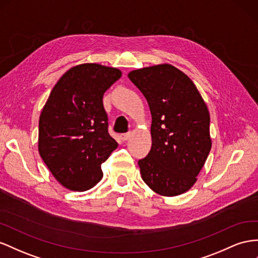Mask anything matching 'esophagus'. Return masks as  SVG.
Listing matches in <instances>:
<instances>
[{
  "mask_svg": "<svg viewBox=\"0 0 258 258\" xmlns=\"http://www.w3.org/2000/svg\"><path fill=\"white\" fill-rule=\"evenodd\" d=\"M130 136H131L130 132H126V134L120 135V139H121L122 141H126V140H128V139L130 138Z\"/></svg>",
  "mask_w": 258,
  "mask_h": 258,
  "instance_id": "1",
  "label": "esophagus"
}]
</instances>
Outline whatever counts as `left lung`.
Returning a JSON list of instances; mask_svg holds the SVG:
<instances>
[{
    "mask_svg": "<svg viewBox=\"0 0 258 258\" xmlns=\"http://www.w3.org/2000/svg\"><path fill=\"white\" fill-rule=\"evenodd\" d=\"M149 103L152 148L138 162L141 177L164 197L186 192L197 182L212 148L210 113L193 81L169 64L128 74Z\"/></svg>",
    "mask_w": 258,
    "mask_h": 258,
    "instance_id": "left-lung-1",
    "label": "left lung"
}]
</instances>
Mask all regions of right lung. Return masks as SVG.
Segmentation results:
<instances>
[{
    "label": "right lung",
    "mask_w": 258,
    "mask_h": 258,
    "mask_svg": "<svg viewBox=\"0 0 258 258\" xmlns=\"http://www.w3.org/2000/svg\"><path fill=\"white\" fill-rule=\"evenodd\" d=\"M119 69L81 64L61 76L40 115L39 153L58 182L73 191L91 189L103 177L101 165L117 149L103 105Z\"/></svg>",
    "instance_id": "1"
}]
</instances>
